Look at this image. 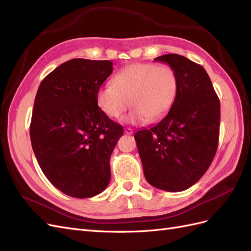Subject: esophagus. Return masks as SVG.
<instances>
[{"label":"esophagus","instance_id":"obj_1","mask_svg":"<svg viewBox=\"0 0 251 251\" xmlns=\"http://www.w3.org/2000/svg\"><path fill=\"white\" fill-rule=\"evenodd\" d=\"M125 134L126 135H132L133 134V130H132V128H130V127H126L125 128Z\"/></svg>","mask_w":251,"mask_h":251}]
</instances>
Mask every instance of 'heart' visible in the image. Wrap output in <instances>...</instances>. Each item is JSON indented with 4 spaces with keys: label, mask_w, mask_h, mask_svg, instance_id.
Wrapping results in <instances>:
<instances>
[{
    "label": "heart",
    "mask_w": 251,
    "mask_h": 251,
    "mask_svg": "<svg viewBox=\"0 0 251 251\" xmlns=\"http://www.w3.org/2000/svg\"><path fill=\"white\" fill-rule=\"evenodd\" d=\"M178 92L176 72L168 65L134 64L123 68L112 78V85L100 87L96 103L105 115L118 119L127 105V124L154 121L165 115Z\"/></svg>",
    "instance_id": "obj_1"
}]
</instances>
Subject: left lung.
<instances>
[{
	"label": "left lung",
	"instance_id": "obj_1",
	"mask_svg": "<svg viewBox=\"0 0 251 251\" xmlns=\"http://www.w3.org/2000/svg\"><path fill=\"white\" fill-rule=\"evenodd\" d=\"M156 62L170 65L178 92L170 112L155 126L135 134L144 177L166 192H181L200 180L219 142L220 100L204 68L179 54Z\"/></svg>",
	"mask_w": 251,
	"mask_h": 251
}]
</instances>
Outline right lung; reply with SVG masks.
Returning a JSON list of instances; mask_svg holds the SVG:
<instances>
[{
    "label": "right lung",
    "mask_w": 251,
    "mask_h": 251,
    "mask_svg": "<svg viewBox=\"0 0 251 251\" xmlns=\"http://www.w3.org/2000/svg\"><path fill=\"white\" fill-rule=\"evenodd\" d=\"M110 60L74 58L45 77L35 96L30 139L45 176L73 198L100 194L124 128L98 108L96 92L113 72Z\"/></svg>",
    "instance_id": "add662e5"
}]
</instances>
